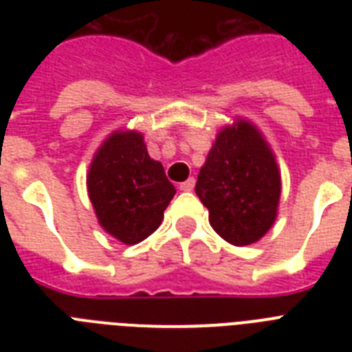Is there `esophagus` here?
<instances>
[{"label": "esophagus", "instance_id": "1", "mask_svg": "<svg viewBox=\"0 0 352 352\" xmlns=\"http://www.w3.org/2000/svg\"><path fill=\"white\" fill-rule=\"evenodd\" d=\"M179 188H181L182 192H192L193 188H195V179H193V177H190L188 181L181 182V184H179Z\"/></svg>", "mask_w": 352, "mask_h": 352}]
</instances>
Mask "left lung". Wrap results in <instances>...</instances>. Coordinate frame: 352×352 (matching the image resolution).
<instances>
[{"label":"left lung","mask_w":352,"mask_h":352,"mask_svg":"<svg viewBox=\"0 0 352 352\" xmlns=\"http://www.w3.org/2000/svg\"><path fill=\"white\" fill-rule=\"evenodd\" d=\"M195 193L210 225L230 245H252L278 215L281 175L267 140L250 122L221 129L199 171Z\"/></svg>","instance_id":"left-lung-1"}]
</instances>
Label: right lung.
I'll return each instance as SVG.
<instances>
[{"mask_svg": "<svg viewBox=\"0 0 352 352\" xmlns=\"http://www.w3.org/2000/svg\"><path fill=\"white\" fill-rule=\"evenodd\" d=\"M87 192L102 228L124 245H137L160 226L175 186L148 155L140 133L115 131L91 162Z\"/></svg>", "mask_w": 352, "mask_h": 352, "instance_id": "right-lung-1", "label": "right lung"}]
</instances>
